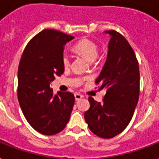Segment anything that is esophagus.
Returning <instances> with one entry per match:
<instances>
[{"label":"esophagus","instance_id":"esophagus-1","mask_svg":"<svg viewBox=\"0 0 159 159\" xmlns=\"http://www.w3.org/2000/svg\"><path fill=\"white\" fill-rule=\"evenodd\" d=\"M83 97H84L83 95L80 94V93H75V100H80V99H82Z\"/></svg>","mask_w":159,"mask_h":159}]
</instances>
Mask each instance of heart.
<instances>
[{
  "instance_id": "1",
  "label": "heart",
  "mask_w": 159,
  "mask_h": 159,
  "mask_svg": "<svg viewBox=\"0 0 159 159\" xmlns=\"http://www.w3.org/2000/svg\"><path fill=\"white\" fill-rule=\"evenodd\" d=\"M73 50L78 55H82L89 62H93L99 55V46L93 40L83 38L73 45ZM62 63L65 68H68L70 65V58L68 55L62 56Z\"/></svg>"
}]
</instances>
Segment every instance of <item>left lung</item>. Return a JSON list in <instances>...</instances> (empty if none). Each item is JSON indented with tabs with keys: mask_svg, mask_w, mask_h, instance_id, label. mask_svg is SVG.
<instances>
[{
	"mask_svg": "<svg viewBox=\"0 0 159 159\" xmlns=\"http://www.w3.org/2000/svg\"><path fill=\"white\" fill-rule=\"evenodd\" d=\"M110 36L108 55L96 84L106 93L102 104L92 97L84 113L89 129L103 139H111L129 124L139 96V69L135 54L127 40L115 30L104 31Z\"/></svg>",
	"mask_w": 159,
	"mask_h": 159,
	"instance_id": "1",
	"label": "left lung"
}]
</instances>
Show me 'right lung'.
I'll return each mask as SVG.
<instances>
[{
	"instance_id": "add662e5",
	"label": "right lung",
	"mask_w": 159,
	"mask_h": 159,
	"mask_svg": "<svg viewBox=\"0 0 159 159\" xmlns=\"http://www.w3.org/2000/svg\"><path fill=\"white\" fill-rule=\"evenodd\" d=\"M71 35L44 30L28 43L18 68V100L25 119L37 132L45 135L62 131L70 120L75 104L70 92L54 94L50 83L61 75L62 56Z\"/></svg>"
}]
</instances>
